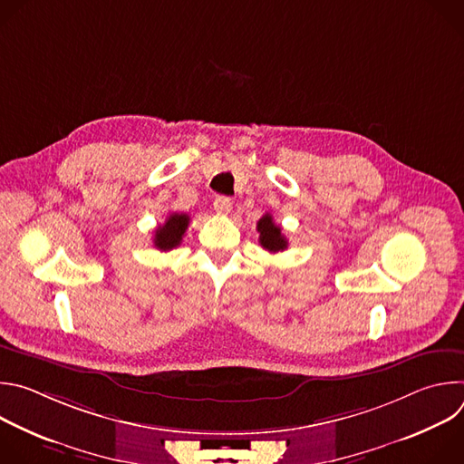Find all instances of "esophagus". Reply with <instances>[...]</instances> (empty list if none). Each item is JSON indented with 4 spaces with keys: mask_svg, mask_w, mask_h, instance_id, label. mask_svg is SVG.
I'll return each mask as SVG.
<instances>
[{
    "mask_svg": "<svg viewBox=\"0 0 464 464\" xmlns=\"http://www.w3.org/2000/svg\"><path fill=\"white\" fill-rule=\"evenodd\" d=\"M213 206H215V211L218 215H229L231 208H233V202H231V198H227V196H218V198H215Z\"/></svg>",
    "mask_w": 464,
    "mask_h": 464,
    "instance_id": "34e87169",
    "label": "esophagus"
}]
</instances>
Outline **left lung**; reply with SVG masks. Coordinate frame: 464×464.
I'll return each instance as SVG.
<instances>
[{
  "mask_svg": "<svg viewBox=\"0 0 464 464\" xmlns=\"http://www.w3.org/2000/svg\"><path fill=\"white\" fill-rule=\"evenodd\" d=\"M256 231L260 246L264 249H268L270 253H279L288 247L286 237L283 235L281 227L274 222V217L270 213H266L256 222Z\"/></svg>",
  "mask_w": 464,
  "mask_h": 464,
  "instance_id": "1",
  "label": "left lung"
}]
</instances>
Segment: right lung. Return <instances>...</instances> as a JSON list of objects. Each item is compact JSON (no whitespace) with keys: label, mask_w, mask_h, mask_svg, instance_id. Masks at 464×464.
Wrapping results in <instances>:
<instances>
[{"label":"right lung","mask_w":464,"mask_h":464,"mask_svg":"<svg viewBox=\"0 0 464 464\" xmlns=\"http://www.w3.org/2000/svg\"><path fill=\"white\" fill-rule=\"evenodd\" d=\"M190 217L185 213H170L163 226L154 231V246L161 251H170L181 244V238L188 227Z\"/></svg>","instance_id":"1"}]
</instances>
